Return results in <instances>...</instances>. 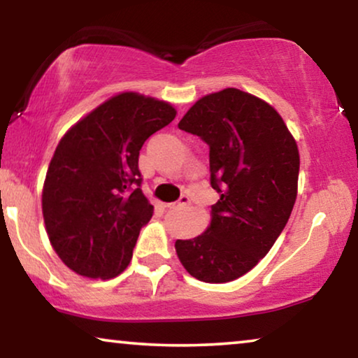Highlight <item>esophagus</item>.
Instances as JSON below:
<instances>
[{"mask_svg":"<svg viewBox=\"0 0 358 358\" xmlns=\"http://www.w3.org/2000/svg\"><path fill=\"white\" fill-rule=\"evenodd\" d=\"M190 203V197L189 195H182V197H180L178 202H174V203H168V207L169 208H182V207H187V205Z\"/></svg>","mask_w":358,"mask_h":358,"instance_id":"1","label":"esophagus"}]
</instances>
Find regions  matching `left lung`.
I'll return each mask as SVG.
<instances>
[{"mask_svg":"<svg viewBox=\"0 0 358 358\" xmlns=\"http://www.w3.org/2000/svg\"><path fill=\"white\" fill-rule=\"evenodd\" d=\"M210 148V182L220 194L212 223L176 252L190 275L224 283L251 271L280 236L296 200L300 155L267 102L228 87L199 99L179 122Z\"/></svg>","mask_w":358,"mask_h":358,"instance_id":"obj_1","label":"left lung"}]
</instances>
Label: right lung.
I'll return each instance as SVG.
<instances>
[{
    "instance_id": "right-lung-1",
    "label": "right lung",
    "mask_w": 358,
    "mask_h": 358,
    "mask_svg": "<svg viewBox=\"0 0 358 358\" xmlns=\"http://www.w3.org/2000/svg\"><path fill=\"white\" fill-rule=\"evenodd\" d=\"M174 117L168 102L122 92L60 140L43 184L42 212L48 239L71 271L112 278L129 266L140 229L153 217L141 192L140 150Z\"/></svg>"
}]
</instances>
